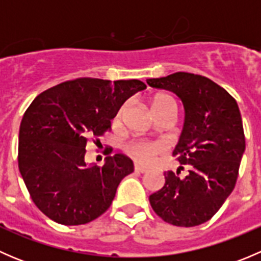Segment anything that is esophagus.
Returning a JSON list of instances; mask_svg holds the SVG:
<instances>
[{
	"label": "esophagus",
	"instance_id": "1",
	"mask_svg": "<svg viewBox=\"0 0 261 261\" xmlns=\"http://www.w3.org/2000/svg\"><path fill=\"white\" fill-rule=\"evenodd\" d=\"M134 169H135V172H138V173H146V172H147L146 168L140 167V165H138V164H135V167H134Z\"/></svg>",
	"mask_w": 261,
	"mask_h": 261
}]
</instances>
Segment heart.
Instances as JSON below:
<instances>
[{
    "label": "heart",
    "mask_w": 261,
    "mask_h": 261,
    "mask_svg": "<svg viewBox=\"0 0 261 261\" xmlns=\"http://www.w3.org/2000/svg\"><path fill=\"white\" fill-rule=\"evenodd\" d=\"M170 103H175V101L172 97L168 96V94H159V96L154 97L151 101L152 112H154V115H156L160 110H163L165 106H168V105ZM126 107H127L126 103L120 107V110H118L114 118L115 123L120 122ZM123 149H125L126 154H127L128 156H131L135 162L140 163V164L143 165H150L151 163L155 162V159H156L160 154L164 152V146L160 143H151V141L144 140L130 141V143H127L123 146Z\"/></svg>",
    "instance_id": "b5f03b06"
}]
</instances>
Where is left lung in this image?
I'll use <instances>...</instances> for the list:
<instances>
[{
    "label": "left lung",
    "mask_w": 261,
    "mask_h": 261,
    "mask_svg": "<svg viewBox=\"0 0 261 261\" xmlns=\"http://www.w3.org/2000/svg\"><path fill=\"white\" fill-rule=\"evenodd\" d=\"M167 89L184 106V127L173 155L177 173H164L165 184L149 197L154 212L165 222L193 227L211 220L235 188L245 151V135L236 99L210 78L177 72L147 80ZM184 167L186 177L179 176Z\"/></svg>",
    "instance_id": "1"
}]
</instances>
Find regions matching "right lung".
Instances as JSON below:
<instances>
[{
  "mask_svg": "<svg viewBox=\"0 0 261 261\" xmlns=\"http://www.w3.org/2000/svg\"><path fill=\"white\" fill-rule=\"evenodd\" d=\"M145 88L139 80L77 78L31 102L20 125L18 169L35 206L50 220L84 225L110 208L120 181L134 172L133 160L115 154L102 167L87 165L86 146L89 139L98 145L121 105Z\"/></svg>",
  "mask_w": 261,
  "mask_h": 261,
  "instance_id": "1",
  "label": "right lung"
}]
</instances>
